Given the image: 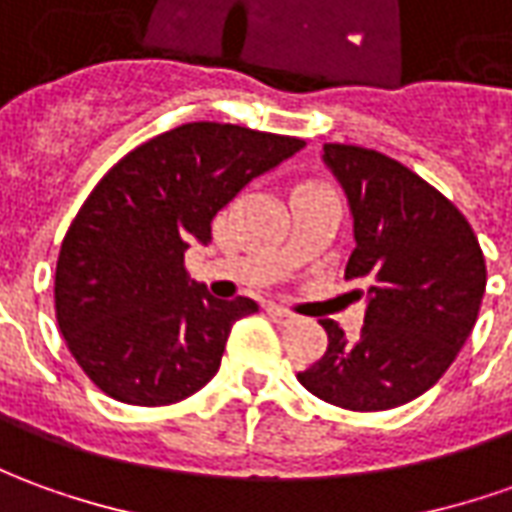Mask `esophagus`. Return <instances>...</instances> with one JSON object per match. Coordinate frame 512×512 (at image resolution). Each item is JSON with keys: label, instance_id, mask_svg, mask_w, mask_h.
<instances>
[{"label": "esophagus", "instance_id": "esophagus-1", "mask_svg": "<svg viewBox=\"0 0 512 512\" xmlns=\"http://www.w3.org/2000/svg\"><path fill=\"white\" fill-rule=\"evenodd\" d=\"M266 314H269L274 322H280V325H291V322L297 319V316L291 314L288 308H283V305H269V308H266Z\"/></svg>", "mask_w": 512, "mask_h": 512}]
</instances>
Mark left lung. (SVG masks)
Masks as SVG:
<instances>
[{
	"label": "left lung",
	"mask_w": 512,
	"mask_h": 512,
	"mask_svg": "<svg viewBox=\"0 0 512 512\" xmlns=\"http://www.w3.org/2000/svg\"><path fill=\"white\" fill-rule=\"evenodd\" d=\"M322 162L342 184L356 249L344 280L364 288V328L347 339L333 319L325 356L297 373L316 398L381 412L440 381L476 325L488 271L474 229L443 193L389 156L336 145Z\"/></svg>",
	"instance_id": "1"
}]
</instances>
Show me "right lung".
Wrapping results in <instances>:
<instances>
[{"instance_id":"add662e5","label":"right lung","mask_w":512,"mask_h":512,"mask_svg":"<svg viewBox=\"0 0 512 512\" xmlns=\"http://www.w3.org/2000/svg\"><path fill=\"white\" fill-rule=\"evenodd\" d=\"M305 142L229 123H187L142 142L97 182L61 243L55 316L109 398L168 406L210 384L249 297L215 300L184 271L212 218Z\"/></svg>"}]
</instances>
